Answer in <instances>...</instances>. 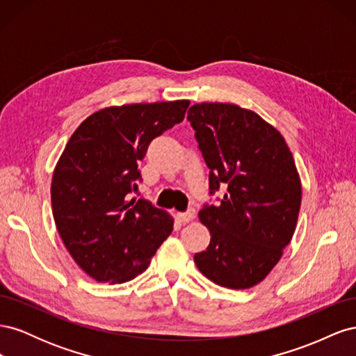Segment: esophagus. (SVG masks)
<instances>
[{"label": "esophagus", "mask_w": 356, "mask_h": 356, "mask_svg": "<svg viewBox=\"0 0 356 356\" xmlns=\"http://www.w3.org/2000/svg\"><path fill=\"white\" fill-rule=\"evenodd\" d=\"M177 218L179 220V222H188L195 218V209H190L187 212H178Z\"/></svg>", "instance_id": "obj_1"}]
</instances>
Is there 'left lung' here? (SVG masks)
<instances>
[{"mask_svg":"<svg viewBox=\"0 0 356 356\" xmlns=\"http://www.w3.org/2000/svg\"><path fill=\"white\" fill-rule=\"evenodd\" d=\"M187 120L211 170L209 195L227 186L222 199L199 212L211 242L195 263L217 285L251 288L293 239L301 204L294 157L272 124L234 104H196Z\"/></svg>","mask_w":356,"mask_h":356,"instance_id":"1","label":"left lung"}]
</instances>
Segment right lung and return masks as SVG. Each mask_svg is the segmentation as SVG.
Here are the masks:
<instances>
[{
  "mask_svg": "<svg viewBox=\"0 0 356 356\" xmlns=\"http://www.w3.org/2000/svg\"><path fill=\"white\" fill-rule=\"evenodd\" d=\"M190 101L131 104L93 113L75 129L51 178V209L63 245L98 282L141 275L174 218L131 199L138 163L154 138L184 120Z\"/></svg>",
  "mask_w": 356,
  "mask_h": 356,
  "instance_id": "add662e5",
  "label": "right lung"
}]
</instances>
